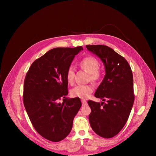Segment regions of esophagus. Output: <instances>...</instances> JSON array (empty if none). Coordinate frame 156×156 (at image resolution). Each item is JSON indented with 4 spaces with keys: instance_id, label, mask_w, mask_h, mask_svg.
Instances as JSON below:
<instances>
[{
    "instance_id": "esophagus-1",
    "label": "esophagus",
    "mask_w": 156,
    "mask_h": 156,
    "mask_svg": "<svg viewBox=\"0 0 156 156\" xmlns=\"http://www.w3.org/2000/svg\"><path fill=\"white\" fill-rule=\"evenodd\" d=\"M81 102H82L83 106H86L87 105V103L86 101H85V100H81Z\"/></svg>"
}]
</instances>
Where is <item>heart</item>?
I'll list each match as a JSON object with an SVG mask.
<instances>
[{
  "instance_id": "b5f03b06",
  "label": "heart",
  "mask_w": 156,
  "mask_h": 156,
  "mask_svg": "<svg viewBox=\"0 0 156 156\" xmlns=\"http://www.w3.org/2000/svg\"><path fill=\"white\" fill-rule=\"evenodd\" d=\"M80 65L81 67L90 74L91 80L93 81L99 80L101 76L99 70V62L95 57L90 56L83 58ZM75 70L74 66L71 65L66 73V78L69 83H72L74 80ZM93 91V87L90 84H79L73 88L71 91V96L73 98H78L82 99L87 98Z\"/></svg>"
}]
</instances>
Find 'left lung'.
I'll return each instance as SVG.
<instances>
[{
    "instance_id": "left-lung-1",
    "label": "left lung",
    "mask_w": 156,
    "mask_h": 156,
    "mask_svg": "<svg viewBox=\"0 0 156 156\" xmlns=\"http://www.w3.org/2000/svg\"><path fill=\"white\" fill-rule=\"evenodd\" d=\"M86 47L101 58L105 69V76L94 96L107 102L88 101L91 109L89 120L97 135L110 138L123 128L134 103L132 71L125 58L112 48L104 45Z\"/></svg>"
}]
</instances>
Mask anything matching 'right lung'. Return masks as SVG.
<instances>
[{
    "instance_id": "right-lung-1",
    "label": "right lung",
    "mask_w": 156,
    "mask_h": 156,
    "mask_svg": "<svg viewBox=\"0 0 156 156\" xmlns=\"http://www.w3.org/2000/svg\"><path fill=\"white\" fill-rule=\"evenodd\" d=\"M81 50V46L52 49L36 59L27 73L25 109L36 131L51 141H62L69 135L81 106L80 98H66L69 93L66 73Z\"/></svg>"
}]
</instances>
